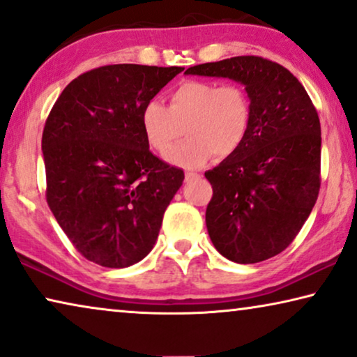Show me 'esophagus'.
Segmentation results:
<instances>
[{
  "label": "esophagus",
  "mask_w": 357,
  "mask_h": 357,
  "mask_svg": "<svg viewBox=\"0 0 357 357\" xmlns=\"http://www.w3.org/2000/svg\"><path fill=\"white\" fill-rule=\"evenodd\" d=\"M195 178H200V174L195 172H185V179H195Z\"/></svg>",
  "instance_id": "1"
}]
</instances>
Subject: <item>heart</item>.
I'll return each mask as SVG.
<instances>
[{"label":"heart","instance_id":"1","mask_svg":"<svg viewBox=\"0 0 357 357\" xmlns=\"http://www.w3.org/2000/svg\"><path fill=\"white\" fill-rule=\"evenodd\" d=\"M169 105L157 100L144 105L140 126L145 140L160 155H167L181 137L185 139L168 160L178 167L195 168L215 155L217 160L238 152L252 124V100L243 84H218L190 79L168 95Z\"/></svg>","mask_w":357,"mask_h":357}]
</instances>
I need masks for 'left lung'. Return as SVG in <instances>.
Masks as SVG:
<instances>
[{
    "label": "left lung",
    "instance_id": "1",
    "mask_svg": "<svg viewBox=\"0 0 357 357\" xmlns=\"http://www.w3.org/2000/svg\"><path fill=\"white\" fill-rule=\"evenodd\" d=\"M185 74L228 77L248 89L252 124L238 152L205 172L213 189L205 223L223 257L255 264L283 252L320 189V121L303 84L262 56H234Z\"/></svg>",
    "mask_w": 357,
    "mask_h": 357
}]
</instances>
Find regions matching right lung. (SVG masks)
I'll return each mask as SVG.
<instances>
[{"instance_id":"add662e5","label":"right lung","mask_w":357,"mask_h":357,"mask_svg":"<svg viewBox=\"0 0 357 357\" xmlns=\"http://www.w3.org/2000/svg\"><path fill=\"white\" fill-rule=\"evenodd\" d=\"M184 68L109 64L80 74L45 123L47 202L85 259L108 268L152 250L184 172L150 152L140 113Z\"/></svg>"}]
</instances>
